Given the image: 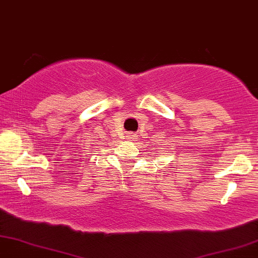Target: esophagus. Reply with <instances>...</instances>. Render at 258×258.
<instances>
[{"instance_id":"1","label":"esophagus","mask_w":258,"mask_h":258,"mask_svg":"<svg viewBox=\"0 0 258 258\" xmlns=\"http://www.w3.org/2000/svg\"><path fill=\"white\" fill-rule=\"evenodd\" d=\"M127 138H128V139H133V138H135V136H133L132 133H128V135H127Z\"/></svg>"}]
</instances>
